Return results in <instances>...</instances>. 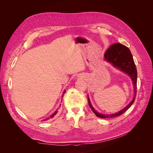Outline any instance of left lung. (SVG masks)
<instances>
[{
    "instance_id": "1",
    "label": "left lung",
    "mask_w": 153,
    "mask_h": 153,
    "mask_svg": "<svg viewBox=\"0 0 153 153\" xmlns=\"http://www.w3.org/2000/svg\"><path fill=\"white\" fill-rule=\"evenodd\" d=\"M104 57L105 61L111 63L114 67L119 69L120 70L128 74L130 76L134 86V89H135V91H134V93L135 94H134L133 99L131 102L126 107L120 110L119 112L110 115L103 114L97 112L92 107L89 96H87L88 103H89L90 108L97 117L100 118H111L119 116V115L124 114L126 110H128V108H130V106L135 101L137 94V71L130 50L126 46L121 43H115L112 46H110L109 48L106 51Z\"/></svg>"
}]
</instances>
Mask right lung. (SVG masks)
Listing matches in <instances>:
<instances>
[{
  "instance_id": "right-lung-1",
  "label": "right lung",
  "mask_w": 153,
  "mask_h": 153,
  "mask_svg": "<svg viewBox=\"0 0 153 153\" xmlns=\"http://www.w3.org/2000/svg\"><path fill=\"white\" fill-rule=\"evenodd\" d=\"M65 92H66V91H64V92H63V94L65 93ZM62 96H63V95H62ZM57 112H58V109H57L56 111H55V112L53 114L51 115L50 117H48V118H47V119H45V120L46 121V120H48V119H50V118H53V117L55 116V115L57 114Z\"/></svg>"
}]
</instances>
